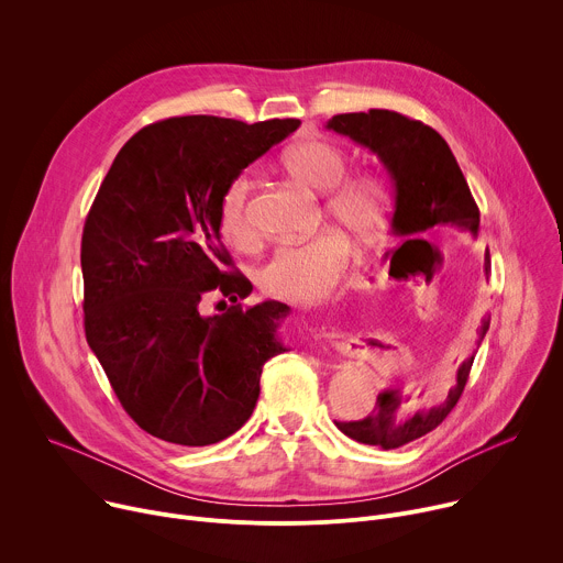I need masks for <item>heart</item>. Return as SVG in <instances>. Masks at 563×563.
Masks as SVG:
<instances>
[{
    "label": "heart",
    "mask_w": 563,
    "mask_h": 563,
    "mask_svg": "<svg viewBox=\"0 0 563 563\" xmlns=\"http://www.w3.org/2000/svg\"><path fill=\"white\" fill-rule=\"evenodd\" d=\"M289 176L311 191H328V211L352 233L367 238L385 222V191L372 176H345V153L328 140H302L283 155ZM252 180L235 176L220 200V229L233 247L254 243L250 218ZM350 263V243L339 231H325L300 245H283L256 269L263 294L291 305L328 300Z\"/></svg>",
    "instance_id": "heart-1"
}]
</instances>
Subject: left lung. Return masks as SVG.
<instances>
[{
  "mask_svg": "<svg viewBox=\"0 0 563 563\" xmlns=\"http://www.w3.org/2000/svg\"><path fill=\"white\" fill-rule=\"evenodd\" d=\"M341 135L367 146L378 155L394 187L391 229L396 235H421L437 224H456L476 233L478 207L456 165L448 142L421 120L387 109L367 113H341L328 122ZM410 243V240H408ZM486 276H490V254L486 256ZM490 328L484 318L478 345ZM472 358L456 372V385L439 400H419L400 389H385L376 398V408L363 421L336 423L350 439L394 450L432 432L454 410L470 376Z\"/></svg>",
  "mask_w": 563,
  "mask_h": 563,
  "instance_id": "8db88e82",
  "label": "left lung"
}]
</instances>
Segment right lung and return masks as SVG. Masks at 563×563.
Instances as JSON below:
<instances>
[{
  "instance_id": "add662e5",
  "label": "right lung",
  "mask_w": 563,
  "mask_h": 563,
  "mask_svg": "<svg viewBox=\"0 0 563 563\" xmlns=\"http://www.w3.org/2000/svg\"><path fill=\"white\" fill-rule=\"evenodd\" d=\"M300 120L185 115L140 129L115 155L82 233L85 332L126 415L151 437L211 445L238 432L289 307H245L252 283L220 240V200ZM232 305L201 313L211 291Z\"/></svg>"
}]
</instances>
